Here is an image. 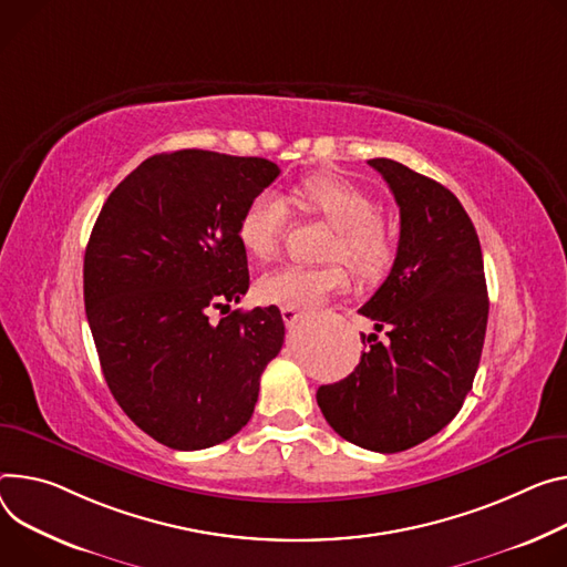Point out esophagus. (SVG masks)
Listing matches in <instances>:
<instances>
[{
    "mask_svg": "<svg viewBox=\"0 0 567 567\" xmlns=\"http://www.w3.org/2000/svg\"><path fill=\"white\" fill-rule=\"evenodd\" d=\"M302 312L298 310V307H282V321L285 326H296L300 321Z\"/></svg>",
    "mask_w": 567,
    "mask_h": 567,
    "instance_id": "34e87169",
    "label": "esophagus"
}]
</instances>
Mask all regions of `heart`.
<instances>
[{"label": "heart", "instance_id": "1", "mask_svg": "<svg viewBox=\"0 0 567 567\" xmlns=\"http://www.w3.org/2000/svg\"><path fill=\"white\" fill-rule=\"evenodd\" d=\"M291 200L305 215H312L332 228L323 248V267H282L257 282V296L269 305L310 307L350 287L354 271L364 282H375L389 274L395 260V233L378 215L375 198L348 181L332 176L305 178L291 192ZM285 233V203L274 192L255 194L239 217L237 239L241 248L269 260Z\"/></svg>", "mask_w": 567, "mask_h": 567}]
</instances>
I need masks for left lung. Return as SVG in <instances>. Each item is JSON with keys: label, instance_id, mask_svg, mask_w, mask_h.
Here are the masks:
<instances>
[{"label": "left lung", "instance_id": "obj_1", "mask_svg": "<svg viewBox=\"0 0 567 567\" xmlns=\"http://www.w3.org/2000/svg\"><path fill=\"white\" fill-rule=\"evenodd\" d=\"M400 208L391 274L359 307L378 334L341 382L319 386L330 427L373 452H402L441 432L473 389L488 321L477 230L441 183L389 161H369Z\"/></svg>", "mask_w": 567, "mask_h": 567}]
</instances>
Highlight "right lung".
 Instances as JSON below:
<instances>
[{"label": "right lung", "mask_w": 567, "mask_h": 567, "mask_svg": "<svg viewBox=\"0 0 567 567\" xmlns=\"http://www.w3.org/2000/svg\"><path fill=\"white\" fill-rule=\"evenodd\" d=\"M280 169L183 148L146 158L109 196L83 260L101 371L124 414L174 450L235 436L285 341L276 305L230 310L248 289L237 224Z\"/></svg>", "instance_id": "right-lung-1"}]
</instances>
